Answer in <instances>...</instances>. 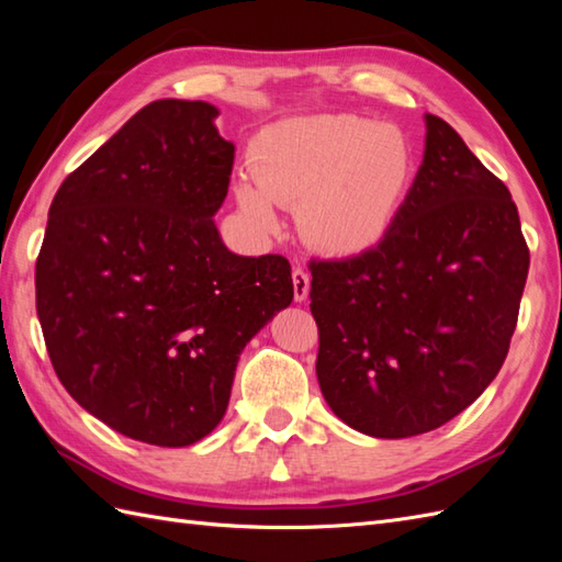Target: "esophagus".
Segmentation results:
<instances>
[{"mask_svg": "<svg viewBox=\"0 0 562 562\" xmlns=\"http://www.w3.org/2000/svg\"><path fill=\"white\" fill-rule=\"evenodd\" d=\"M292 284H294V302H304L308 296V288H312V278L304 268L292 270Z\"/></svg>", "mask_w": 562, "mask_h": 562, "instance_id": "obj_1", "label": "esophagus"}]
</instances>
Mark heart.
<instances>
[{
    "mask_svg": "<svg viewBox=\"0 0 562 562\" xmlns=\"http://www.w3.org/2000/svg\"><path fill=\"white\" fill-rule=\"evenodd\" d=\"M236 202L262 232L296 207L308 246L333 258L367 254L391 229L415 178V149L396 125L350 113L290 117L256 137Z\"/></svg>",
    "mask_w": 562,
    "mask_h": 562,
    "instance_id": "obj_1",
    "label": "heart"
}]
</instances>
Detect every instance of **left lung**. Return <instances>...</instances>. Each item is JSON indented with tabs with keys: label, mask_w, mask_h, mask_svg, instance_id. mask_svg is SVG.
Returning a JSON list of instances; mask_svg holds the SVG:
<instances>
[{
	"label": "left lung",
	"mask_w": 562,
	"mask_h": 562,
	"mask_svg": "<svg viewBox=\"0 0 562 562\" xmlns=\"http://www.w3.org/2000/svg\"><path fill=\"white\" fill-rule=\"evenodd\" d=\"M425 157L389 234L367 254L312 260L316 376L369 437L437 429L503 367L529 272L507 186L457 130L425 115Z\"/></svg>",
	"instance_id": "left-lung-1"
}]
</instances>
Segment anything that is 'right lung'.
<instances>
[{"mask_svg":"<svg viewBox=\"0 0 562 562\" xmlns=\"http://www.w3.org/2000/svg\"><path fill=\"white\" fill-rule=\"evenodd\" d=\"M205 101L145 105L47 212L35 308L55 374L130 439L188 447L222 423L238 355L292 304L282 256H236L214 224L234 145Z\"/></svg>","mask_w":562,"mask_h":562,"instance_id":"right-lung-1","label":"right lung"}]
</instances>
